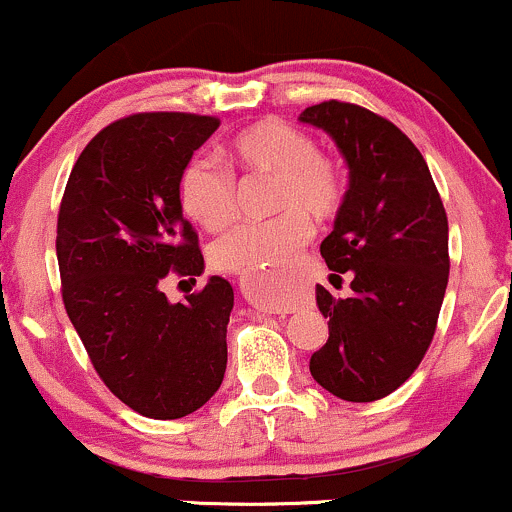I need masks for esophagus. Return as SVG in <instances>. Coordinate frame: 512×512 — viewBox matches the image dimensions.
Listing matches in <instances>:
<instances>
[{
    "label": "esophagus",
    "mask_w": 512,
    "mask_h": 512,
    "mask_svg": "<svg viewBox=\"0 0 512 512\" xmlns=\"http://www.w3.org/2000/svg\"><path fill=\"white\" fill-rule=\"evenodd\" d=\"M268 312H283L288 310V305H280V302H271V305H263Z\"/></svg>",
    "instance_id": "obj_1"
}]
</instances>
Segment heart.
<instances>
[{
    "label": "heart",
    "instance_id": "b5f03b06",
    "mask_svg": "<svg viewBox=\"0 0 512 512\" xmlns=\"http://www.w3.org/2000/svg\"><path fill=\"white\" fill-rule=\"evenodd\" d=\"M227 161L244 175L273 178L268 207L278 214L241 224L214 244L212 261L222 271L268 276L310 239V214L329 219L342 207L344 183L337 166L295 126L266 119L239 131L227 146ZM178 200L207 232H222L236 217L232 175L205 158H192L180 170Z\"/></svg>",
    "mask_w": 512,
    "mask_h": 512
}]
</instances>
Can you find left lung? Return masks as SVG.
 <instances>
[{"instance_id": "1", "label": "left lung", "mask_w": 512, "mask_h": 512, "mask_svg": "<svg viewBox=\"0 0 512 512\" xmlns=\"http://www.w3.org/2000/svg\"><path fill=\"white\" fill-rule=\"evenodd\" d=\"M349 166V188L320 254L349 273V298L317 285L329 339L310 359L324 390L371 403L403 386L434 337L449 280V224L425 158L388 119L359 104L307 107Z\"/></svg>"}]
</instances>
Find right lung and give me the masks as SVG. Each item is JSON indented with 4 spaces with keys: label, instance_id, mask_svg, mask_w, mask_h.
I'll return each instance as SVG.
<instances>
[{
    "label": "right lung",
    "instance_id": "add662e5",
    "mask_svg": "<svg viewBox=\"0 0 512 512\" xmlns=\"http://www.w3.org/2000/svg\"><path fill=\"white\" fill-rule=\"evenodd\" d=\"M219 119L148 112L102 129L80 153L58 212L63 302L104 386L153 420L207 403L227 371L229 280L170 302L163 280L202 276L178 175Z\"/></svg>",
    "mask_w": 512,
    "mask_h": 512
}]
</instances>
